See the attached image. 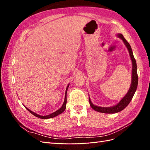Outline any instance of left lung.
Segmentation results:
<instances>
[{
	"instance_id": "left-lung-1",
	"label": "left lung",
	"mask_w": 150,
	"mask_h": 150,
	"mask_svg": "<svg viewBox=\"0 0 150 150\" xmlns=\"http://www.w3.org/2000/svg\"><path fill=\"white\" fill-rule=\"evenodd\" d=\"M117 36L123 40L125 44L126 45V47L128 48V51L129 52V55L131 59V61H132V64H133L132 81H131V87L128 91V93H127L126 94V96L121 99V101L115 106L109 107V108H102V107L96 106L94 105V104L91 103V101L90 99H89L91 107L95 111H98L99 112L111 114V113H116L122 111V110H124V109L128 105L129 103L131 101V99H132L134 94L135 93L136 90L137 89L138 82V76L137 74V62H136V60L133 56L132 49H131L130 44L125 39L123 35L120 34H117Z\"/></svg>"
}]
</instances>
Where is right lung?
Wrapping results in <instances>:
<instances>
[{"instance_id": "add662e5", "label": "right lung", "mask_w": 150, "mask_h": 150, "mask_svg": "<svg viewBox=\"0 0 150 150\" xmlns=\"http://www.w3.org/2000/svg\"><path fill=\"white\" fill-rule=\"evenodd\" d=\"M68 87H69V85L67 86V87L66 88V94H65V99H64V103H63L62 107L59 109V110H58L57 111H56V112H54L53 113H52V114L49 115H47V116H40V115H39L38 114H36V113L33 112L32 111H30V110H29L28 108H27L26 107V109L28 110L31 114H33V115H34L35 116L39 117V118H41V119H48V118H52V117H54L55 116H57V115L61 114L62 112H63L64 111L65 109H66V103H67V98H66V94H67V89L68 88Z\"/></svg>"}]
</instances>
